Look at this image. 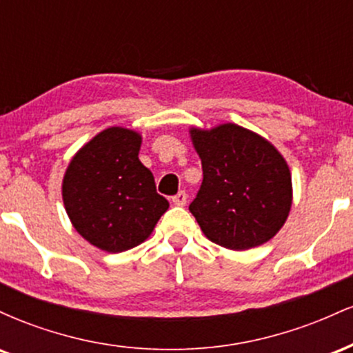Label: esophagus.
<instances>
[{"instance_id":"34e87169","label":"esophagus","mask_w":353,"mask_h":353,"mask_svg":"<svg viewBox=\"0 0 353 353\" xmlns=\"http://www.w3.org/2000/svg\"><path fill=\"white\" fill-rule=\"evenodd\" d=\"M172 202L176 205H184L185 202H188V194H185L184 190H179V192L172 197Z\"/></svg>"}]
</instances>
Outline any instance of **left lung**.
<instances>
[{"label":"left lung","mask_w":353,"mask_h":353,"mask_svg":"<svg viewBox=\"0 0 353 353\" xmlns=\"http://www.w3.org/2000/svg\"><path fill=\"white\" fill-rule=\"evenodd\" d=\"M202 179L189 210L209 241L230 250L265 244L285 224L292 177L282 154L249 129L228 123L190 129Z\"/></svg>","instance_id":"8db88e82"}]
</instances>
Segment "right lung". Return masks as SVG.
<instances>
[{"label": "right lung", "instance_id": "add662e5", "mask_svg": "<svg viewBox=\"0 0 353 353\" xmlns=\"http://www.w3.org/2000/svg\"><path fill=\"white\" fill-rule=\"evenodd\" d=\"M141 143L131 129H104L76 152L64 174L63 201L72 225L106 252L139 245L169 208L137 157Z\"/></svg>", "mask_w": 353, "mask_h": 353}]
</instances>
